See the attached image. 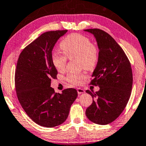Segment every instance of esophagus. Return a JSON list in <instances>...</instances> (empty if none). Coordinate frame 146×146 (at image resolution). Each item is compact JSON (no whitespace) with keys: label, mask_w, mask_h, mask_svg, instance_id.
<instances>
[{"label":"esophagus","mask_w":146,"mask_h":146,"mask_svg":"<svg viewBox=\"0 0 146 146\" xmlns=\"http://www.w3.org/2000/svg\"><path fill=\"white\" fill-rule=\"evenodd\" d=\"M77 93H78L79 95H81V94H82V93H85V91H84V89H83L77 88Z\"/></svg>","instance_id":"1"}]
</instances>
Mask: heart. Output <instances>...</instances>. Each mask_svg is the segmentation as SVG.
I'll list each match as a JSON object with an SVG mask.
<instances>
[{"label": "heart", "instance_id": "1", "mask_svg": "<svg viewBox=\"0 0 146 146\" xmlns=\"http://www.w3.org/2000/svg\"><path fill=\"white\" fill-rule=\"evenodd\" d=\"M60 46L69 59L78 58L80 67L87 70L96 67L98 61V50L89 38L79 34L69 35L61 42ZM65 56L58 52L52 54V63L57 71L65 70L67 62ZM85 77L83 73H69L67 79L71 84L79 85Z\"/></svg>", "mask_w": 146, "mask_h": 146}]
</instances>
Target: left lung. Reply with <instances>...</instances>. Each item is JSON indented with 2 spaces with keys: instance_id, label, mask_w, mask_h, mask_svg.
<instances>
[{
  "instance_id": "left-lung-1",
  "label": "left lung",
  "mask_w": 146,
  "mask_h": 146,
  "mask_svg": "<svg viewBox=\"0 0 146 146\" xmlns=\"http://www.w3.org/2000/svg\"><path fill=\"white\" fill-rule=\"evenodd\" d=\"M84 31L92 34L98 43V61L91 84L100 87L96 92L86 91L93 103L85 113L93 123L107 125L119 117L129 100L133 84L131 64L121 46L106 32L98 29Z\"/></svg>"
}]
</instances>
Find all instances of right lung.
I'll return each instance as SVG.
<instances>
[{
  "label": "right lung",
  "mask_w": 146,
  "mask_h": 146,
  "mask_svg": "<svg viewBox=\"0 0 146 146\" xmlns=\"http://www.w3.org/2000/svg\"><path fill=\"white\" fill-rule=\"evenodd\" d=\"M67 30L48 31L27 46L19 55L15 71V88L20 104L34 122L45 127L61 125L67 119L77 97L75 89L55 93L51 79L57 71L52 63V50Z\"/></svg>",
  "instance_id": "right-lung-1"
}]
</instances>
